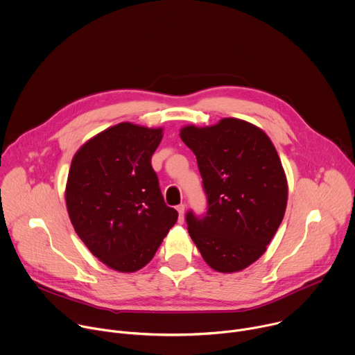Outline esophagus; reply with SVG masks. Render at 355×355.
Listing matches in <instances>:
<instances>
[{
  "mask_svg": "<svg viewBox=\"0 0 355 355\" xmlns=\"http://www.w3.org/2000/svg\"><path fill=\"white\" fill-rule=\"evenodd\" d=\"M177 210H178V221L180 223H182L184 221V211H185V205L184 203H181V205H178L177 206Z\"/></svg>",
  "mask_w": 355,
  "mask_h": 355,
  "instance_id": "obj_1",
  "label": "esophagus"
}]
</instances>
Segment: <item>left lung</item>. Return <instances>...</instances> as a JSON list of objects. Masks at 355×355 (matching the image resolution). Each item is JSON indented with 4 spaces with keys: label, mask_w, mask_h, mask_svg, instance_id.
Here are the masks:
<instances>
[{
    "label": "left lung",
    "mask_w": 355,
    "mask_h": 355,
    "mask_svg": "<svg viewBox=\"0 0 355 355\" xmlns=\"http://www.w3.org/2000/svg\"><path fill=\"white\" fill-rule=\"evenodd\" d=\"M180 137L196 156L207 200L206 213L185 214L191 239L211 269L243 270L266 251L286 211L279 155L262 130L237 118L189 125Z\"/></svg>",
    "instance_id": "left-lung-1"
}]
</instances>
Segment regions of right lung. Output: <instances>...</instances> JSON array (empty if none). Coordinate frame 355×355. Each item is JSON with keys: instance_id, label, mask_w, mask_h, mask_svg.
I'll return each instance as SVG.
<instances>
[{"instance_id": "right-lung-1", "label": "right lung", "mask_w": 355, "mask_h": 355, "mask_svg": "<svg viewBox=\"0 0 355 355\" xmlns=\"http://www.w3.org/2000/svg\"><path fill=\"white\" fill-rule=\"evenodd\" d=\"M162 132L121 123L86 142L71 163V223L89 251L118 272L149 263L178 217L152 167Z\"/></svg>"}]
</instances>
